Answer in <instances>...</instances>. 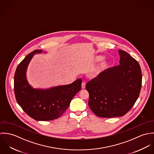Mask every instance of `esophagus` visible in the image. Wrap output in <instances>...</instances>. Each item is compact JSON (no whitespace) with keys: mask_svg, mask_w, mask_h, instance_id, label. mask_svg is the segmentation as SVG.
Wrapping results in <instances>:
<instances>
[{"mask_svg":"<svg viewBox=\"0 0 154 154\" xmlns=\"http://www.w3.org/2000/svg\"><path fill=\"white\" fill-rule=\"evenodd\" d=\"M85 85H86V84H85V82H83L82 83V89H84V88H85Z\"/></svg>","mask_w":154,"mask_h":154,"instance_id":"obj_1","label":"esophagus"}]
</instances>
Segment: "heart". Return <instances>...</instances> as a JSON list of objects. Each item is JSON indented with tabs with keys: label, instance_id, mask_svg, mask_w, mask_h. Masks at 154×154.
Returning <instances> with one entry per match:
<instances>
[{
	"label": "heart",
	"instance_id": "obj_1",
	"mask_svg": "<svg viewBox=\"0 0 154 154\" xmlns=\"http://www.w3.org/2000/svg\"><path fill=\"white\" fill-rule=\"evenodd\" d=\"M96 59H97V61H100V60H101L103 59V57H102V56H97V58H96ZM106 65V61H103V62L101 63L100 65V69H101L104 68Z\"/></svg>",
	"mask_w": 154,
	"mask_h": 154
}]
</instances>
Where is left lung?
<instances>
[{"label": "left lung", "mask_w": 154, "mask_h": 154, "mask_svg": "<svg viewBox=\"0 0 154 154\" xmlns=\"http://www.w3.org/2000/svg\"><path fill=\"white\" fill-rule=\"evenodd\" d=\"M120 65L109 67L86 84L88 106L100 117L125 115L134 106L142 87L138 62L126 51L119 50Z\"/></svg>", "instance_id": "left-lung-1"}]
</instances>
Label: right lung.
<instances>
[{
    "label": "right lung",
    "instance_id": "obj_1",
    "mask_svg": "<svg viewBox=\"0 0 154 154\" xmlns=\"http://www.w3.org/2000/svg\"><path fill=\"white\" fill-rule=\"evenodd\" d=\"M35 50L28 54L17 66L14 76V91L18 104L29 117L37 121H49L62 116L73 97L81 89L82 80L73 83L40 89L31 87L26 78V71Z\"/></svg>",
    "mask_w": 154,
    "mask_h": 154
}]
</instances>
